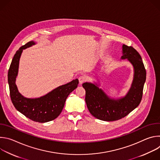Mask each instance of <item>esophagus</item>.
<instances>
[{
  "label": "esophagus",
  "mask_w": 160,
  "mask_h": 160,
  "mask_svg": "<svg viewBox=\"0 0 160 160\" xmlns=\"http://www.w3.org/2000/svg\"><path fill=\"white\" fill-rule=\"evenodd\" d=\"M78 80H79V83H80V84H82V83H83V82H85L87 80V78H86L85 76L82 75V76H80V77H79Z\"/></svg>",
  "instance_id": "34e87169"
}]
</instances>
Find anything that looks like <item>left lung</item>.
I'll use <instances>...</instances> for the list:
<instances>
[{
  "instance_id": "left-lung-1",
  "label": "left lung",
  "mask_w": 160,
  "mask_h": 160,
  "mask_svg": "<svg viewBox=\"0 0 160 160\" xmlns=\"http://www.w3.org/2000/svg\"><path fill=\"white\" fill-rule=\"evenodd\" d=\"M123 56L127 59L134 69L133 79L127 95L120 99H111L98 85L85 82L82 84L85 90V102L91 115L107 122L116 121L124 118L138 107L143 94L146 72L142 58L133 47L122 45Z\"/></svg>"
}]
</instances>
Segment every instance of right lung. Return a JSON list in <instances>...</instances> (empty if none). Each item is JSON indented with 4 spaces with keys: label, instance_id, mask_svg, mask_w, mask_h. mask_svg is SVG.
<instances>
[{
    "label": "right lung",
    "instance_id": "1",
    "mask_svg": "<svg viewBox=\"0 0 160 160\" xmlns=\"http://www.w3.org/2000/svg\"><path fill=\"white\" fill-rule=\"evenodd\" d=\"M30 41L16 51L8 72V83L11 101L15 108L29 119L39 123H45L56 119L61 112L66 98L78 86V80L75 79L51 91L38 98L30 99L22 96L16 85L19 61L22 50L35 45Z\"/></svg>",
    "mask_w": 160,
    "mask_h": 160
}]
</instances>
